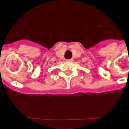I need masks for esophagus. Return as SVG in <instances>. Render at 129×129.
Wrapping results in <instances>:
<instances>
[{"instance_id": "1", "label": "esophagus", "mask_w": 129, "mask_h": 129, "mask_svg": "<svg viewBox=\"0 0 129 129\" xmlns=\"http://www.w3.org/2000/svg\"><path fill=\"white\" fill-rule=\"evenodd\" d=\"M73 60V59L72 58H71V59H68V60H67V62H72V61Z\"/></svg>"}]
</instances>
